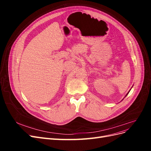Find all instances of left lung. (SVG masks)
<instances>
[{
    "instance_id": "1",
    "label": "left lung",
    "mask_w": 151,
    "mask_h": 151,
    "mask_svg": "<svg viewBox=\"0 0 151 151\" xmlns=\"http://www.w3.org/2000/svg\"><path fill=\"white\" fill-rule=\"evenodd\" d=\"M131 89H132V88H131ZM131 89H130V90H131ZM130 91H129V92H128V93H127V94H126V96H125V97H126V96H127V94H129V92H130Z\"/></svg>"
}]
</instances>
